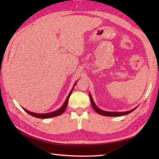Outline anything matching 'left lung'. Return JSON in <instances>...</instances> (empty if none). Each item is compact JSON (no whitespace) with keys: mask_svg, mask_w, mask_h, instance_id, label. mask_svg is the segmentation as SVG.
<instances>
[{"mask_svg":"<svg viewBox=\"0 0 159 159\" xmlns=\"http://www.w3.org/2000/svg\"><path fill=\"white\" fill-rule=\"evenodd\" d=\"M89 97H90V100H91V103H92V105L93 109L95 110L98 113H99L100 115H102V116H109V117H117V116H125V115H127L128 113H131L132 111H133L134 109H136V108H134V109H132L130 111H126V112H109V111H104L103 110H101L99 108H98L97 106L93 102V100L92 98V96H91V94L89 93Z\"/></svg>","mask_w":159,"mask_h":159,"instance_id":"obj_1","label":"left lung"}]
</instances>
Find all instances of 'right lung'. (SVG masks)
<instances>
[{
	"label": "right lung",
	"instance_id": "1",
	"mask_svg": "<svg viewBox=\"0 0 159 159\" xmlns=\"http://www.w3.org/2000/svg\"><path fill=\"white\" fill-rule=\"evenodd\" d=\"M76 83L77 82H76L75 84H74V87H72V90H71V92L69 93V95L67 96V98H66V100L65 101V102H64V104H63V106L61 107L60 109H59L58 110H57L55 111H53V112H51V113H35L31 112V111H29L28 110H26L25 109H24V108H23V109L25 110L26 113H29V115H31V116H32L33 117H35L37 118H42V119H46V118L53 117H56V116H60V115H61L62 113H63L64 111H66V108H67V102H68V100H69V98H70V94L72 93L74 87V86H75Z\"/></svg>",
	"mask_w": 159,
	"mask_h": 159
}]
</instances>
